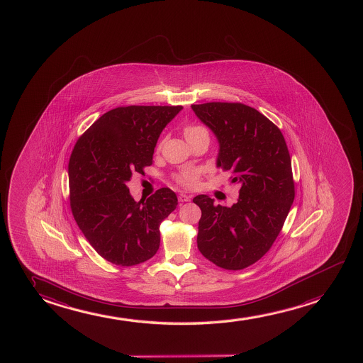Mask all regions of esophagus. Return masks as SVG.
Wrapping results in <instances>:
<instances>
[{
	"label": "esophagus",
	"instance_id": "obj_1",
	"mask_svg": "<svg viewBox=\"0 0 363 363\" xmlns=\"http://www.w3.org/2000/svg\"><path fill=\"white\" fill-rule=\"evenodd\" d=\"M191 199V195L185 194V193H180L179 194V201H182V203H184V201H190Z\"/></svg>",
	"mask_w": 363,
	"mask_h": 363
}]
</instances>
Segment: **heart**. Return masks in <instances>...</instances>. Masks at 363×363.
Returning <instances> with one entry per match:
<instances>
[{
    "label": "heart",
    "instance_id": "heart-1",
    "mask_svg": "<svg viewBox=\"0 0 363 363\" xmlns=\"http://www.w3.org/2000/svg\"><path fill=\"white\" fill-rule=\"evenodd\" d=\"M200 135H209L208 129L201 125V124H188L184 128V137L186 140L200 137ZM199 169H186L184 172L177 175V182L179 184L186 186V188H194L195 185L199 183L200 179Z\"/></svg>",
    "mask_w": 363,
    "mask_h": 363
}]
</instances>
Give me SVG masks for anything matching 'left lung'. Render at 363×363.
Instances as JSON below:
<instances>
[{"label":"left lung","mask_w":363,"mask_h":363,"mask_svg":"<svg viewBox=\"0 0 363 363\" xmlns=\"http://www.w3.org/2000/svg\"><path fill=\"white\" fill-rule=\"evenodd\" d=\"M191 108L219 142L216 165L241 185L231 206L216 205L208 195L193 199L201 210L198 249L221 269L241 270L270 250L291 209L290 153L280 129L255 108L228 102Z\"/></svg>","instance_id":"obj_1"}]
</instances>
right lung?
Segmentation results:
<instances>
[{"label": "right lung", "instance_id": "right-lung-1", "mask_svg": "<svg viewBox=\"0 0 363 363\" xmlns=\"http://www.w3.org/2000/svg\"><path fill=\"white\" fill-rule=\"evenodd\" d=\"M182 106H128L98 118L77 140L68 163L69 201L83 235L103 259L133 266L153 257L160 223L178 198L162 188L135 201L127 182L153 163L164 128Z\"/></svg>", "mask_w": 363, "mask_h": 363}]
</instances>
